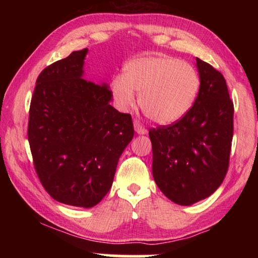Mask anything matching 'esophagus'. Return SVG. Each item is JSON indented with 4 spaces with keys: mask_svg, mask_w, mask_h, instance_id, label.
<instances>
[{
    "mask_svg": "<svg viewBox=\"0 0 258 258\" xmlns=\"http://www.w3.org/2000/svg\"><path fill=\"white\" fill-rule=\"evenodd\" d=\"M134 128H135V132L139 134V135H144V134H147V129L139 122H134Z\"/></svg>",
    "mask_w": 258,
    "mask_h": 258,
    "instance_id": "34e87169",
    "label": "esophagus"
}]
</instances>
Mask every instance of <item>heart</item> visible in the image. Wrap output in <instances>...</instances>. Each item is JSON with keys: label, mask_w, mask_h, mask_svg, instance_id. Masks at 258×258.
<instances>
[{"label": "heart", "mask_w": 258, "mask_h": 258, "mask_svg": "<svg viewBox=\"0 0 258 258\" xmlns=\"http://www.w3.org/2000/svg\"><path fill=\"white\" fill-rule=\"evenodd\" d=\"M201 81L191 64L168 55L142 56L126 62L123 75L110 81L112 97L119 110L128 111L139 102L148 117L162 125L181 119L195 103Z\"/></svg>", "instance_id": "1"}]
</instances>
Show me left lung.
I'll return each instance as SVG.
<instances>
[{"mask_svg":"<svg viewBox=\"0 0 258 258\" xmlns=\"http://www.w3.org/2000/svg\"><path fill=\"white\" fill-rule=\"evenodd\" d=\"M196 67L201 86L191 109L149 132L155 182L179 206L207 199L222 184L234 135V103L223 75L200 58Z\"/></svg>","mask_w":258,"mask_h":258,"instance_id":"1","label":"left lung"}]
</instances>
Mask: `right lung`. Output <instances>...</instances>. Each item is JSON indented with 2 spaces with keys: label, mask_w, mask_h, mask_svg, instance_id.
I'll use <instances>...</instances> for the list:
<instances>
[{
  "label": "right lung",
  "mask_w": 258,
  "mask_h": 258,
  "mask_svg": "<svg viewBox=\"0 0 258 258\" xmlns=\"http://www.w3.org/2000/svg\"><path fill=\"white\" fill-rule=\"evenodd\" d=\"M88 49L42 70L29 110L28 140L47 192L73 207L96 206L110 190L118 160L134 137L130 114L110 105L107 83L84 80Z\"/></svg>",
  "instance_id": "right-lung-1"
}]
</instances>
